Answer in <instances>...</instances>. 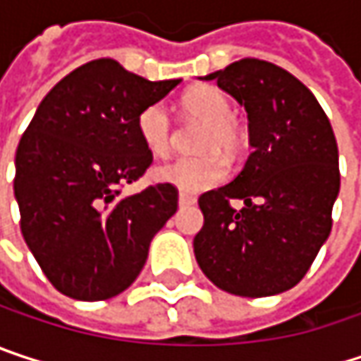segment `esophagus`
Instances as JSON below:
<instances>
[{"mask_svg":"<svg viewBox=\"0 0 361 361\" xmlns=\"http://www.w3.org/2000/svg\"><path fill=\"white\" fill-rule=\"evenodd\" d=\"M194 202H196L194 196H190L185 192H180V207H188V204H194Z\"/></svg>","mask_w":361,"mask_h":361,"instance_id":"obj_1","label":"esophagus"}]
</instances>
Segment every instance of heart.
<instances>
[{"label":"heart","mask_w":361,"mask_h":361,"mask_svg":"<svg viewBox=\"0 0 361 361\" xmlns=\"http://www.w3.org/2000/svg\"><path fill=\"white\" fill-rule=\"evenodd\" d=\"M181 110L204 123L198 137V150L207 152L194 159H176L157 167V180L178 185L183 192H200L217 185L228 176V165L219 157L238 159L245 150V131L232 118V102L228 96L211 85L194 87L181 98ZM137 135L152 157H165L173 144V123L163 104H150L137 114Z\"/></svg>","instance_id":"obj_1"}]
</instances>
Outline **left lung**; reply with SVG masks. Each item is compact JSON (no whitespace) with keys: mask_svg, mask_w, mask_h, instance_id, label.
Instances as JSON below:
<instances>
[{"mask_svg":"<svg viewBox=\"0 0 361 361\" xmlns=\"http://www.w3.org/2000/svg\"><path fill=\"white\" fill-rule=\"evenodd\" d=\"M204 79L245 106L252 152L234 180L198 198L196 261L232 295L284 293L303 280L332 228L341 185L334 131L316 96L271 62L243 58Z\"/></svg>","mask_w":361,"mask_h":361,"instance_id":"8db88e82","label":"left lung"}]
</instances>
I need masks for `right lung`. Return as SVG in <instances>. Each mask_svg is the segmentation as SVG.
<instances>
[{
  "instance_id": "obj_1",
  "label": "right lung",
  "mask_w": 361,
  "mask_h": 361,
  "mask_svg": "<svg viewBox=\"0 0 361 361\" xmlns=\"http://www.w3.org/2000/svg\"><path fill=\"white\" fill-rule=\"evenodd\" d=\"M180 79L148 81L116 60H92L41 100L16 148L20 230L62 295L104 301L142 271L154 234L178 211V188L121 196L152 165L135 121Z\"/></svg>"
}]
</instances>
